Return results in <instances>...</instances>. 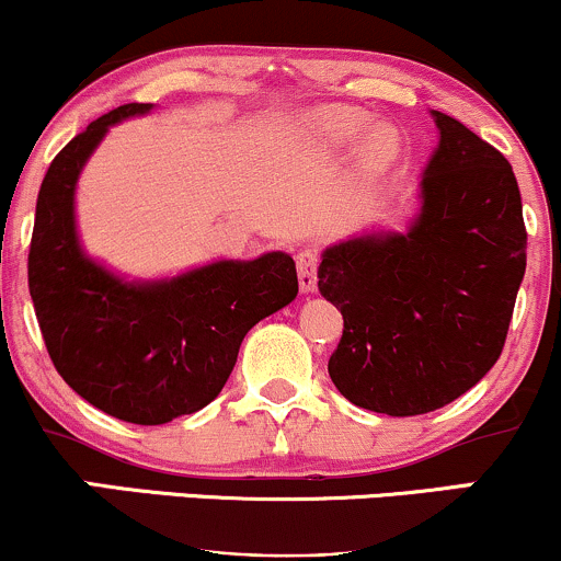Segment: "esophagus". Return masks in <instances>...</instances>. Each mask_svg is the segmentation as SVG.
<instances>
[{"mask_svg": "<svg viewBox=\"0 0 561 561\" xmlns=\"http://www.w3.org/2000/svg\"><path fill=\"white\" fill-rule=\"evenodd\" d=\"M295 263H298V282L302 293H313L317 289V268H319V248L308 244L302 248L298 255H295Z\"/></svg>", "mask_w": 561, "mask_h": 561, "instance_id": "34e87169", "label": "esophagus"}]
</instances>
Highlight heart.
Here are the masks:
<instances>
[{
    "instance_id": "1",
    "label": "heart",
    "mask_w": 561,
    "mask_h": 561,
    "mask_svg": "<svg viewBox=\"0 0 561 561\" xmlns=\"http://www.w3.org/2000/svg\"><path fill=\"white\" fill-rule=\"evenodd\" d=\"M366 121L362 115L347 111H321L308 121V139L324 152L345 150V147L356 145L362 139ZM396 152V139L390 131H375L366 139V163L382 165L388 163Z\"/></svg>"
}]
</instances>
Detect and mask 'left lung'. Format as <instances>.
I'll use <instances>...</instances> for the list:
<instances>
[{
    "label": "left lung",
    "instance_id": "1",
    "mask_svg": "<svg viewBox=\"0 0 561 561\" xmlns=\"http://www.w3.org/2000/svg\"><path fill=\"white\" fill-rule=\"evenodd\" d=\"M440 145L409 234L334 244L319 289L343 313L330 377L351 403L416 416L465 396L499 362L527 263L508 160L433 111Z\"/></svg>",
    "mask_w": 561,
    "mask_h": 561
}]
</instances>
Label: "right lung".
<instances>
[{
  "label": "right lung",
  "instance_id": "right-lung-1",
  "mask_svg": "<svg viewBox=\"0 0 561 561\" xmlns=\"http://www.w3.org/2000/svg\"><path fill=\"white\" fill-rule=\"evenodd\" d=\"M128 102L57 152L36 199L28 289L57 375L83 401L131 424H165L208 405L242 337L298 295L295 261H218L156 285H126L81 253L76 179L107 126L150 111Z\"/></svg>",
  "mask_w": 561,
  "mask_h": 561
}]
</instances>
